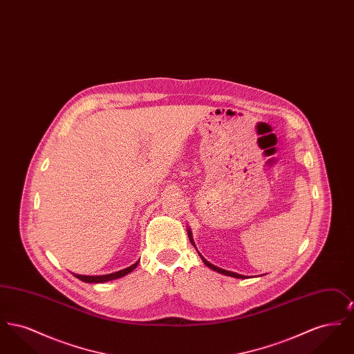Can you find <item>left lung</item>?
<instances>
[{"label":"left lung","mask_w":354,"mask_h":354,"mask_svg":"<svg viewBox=\"0 0 354 354\" xmlns=\"http://www.w3.org/2000/svg\"><path fill=\"white\" fill-rule=\"evenodd\" d=\"M187 234H188V239H189V241L192 243V245L195 247V243H194V239H192V232H191V230L189 228H187ZM196 248V247H195ZM198 251V250H196ZM199 256H201V259L203 260V263L208 267V268H211L212 270H215V272H219L221 274H225V276H231V277H235V279H245L247 276H244V274H239V273H236V272H231V270H223V268H219V267H216V266H214V264H211L209 261H207L204 257L202 256V253L199 252ZM261 276V274H260Z\"/></svg>","instance_id":"1"}]
</instances>
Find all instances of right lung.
Here are the masks:
<instances>
[{"label": "right lung", "instance_id": "right-lung-1", "mask_svg": "<svg viewBox=\"0 0 354 354\" xmlns=\"http://www.w3.org/2000/svg\"><path fill=\"white\" fill-rule=\"evenodd\" d=\"M138 264H139V260L134 263L133 266H130V267H127L124 270H120L118 272H114V273H109V274H101V276H84V274H77V273H73V274L77 279H80L81 281H84V283H97V284H100V283L117 280L119 277H123V276L129 274L130 272H133L138 267Z\"/></svg>", "mask_w": 354, "mask_h": 354}]
</instances>
